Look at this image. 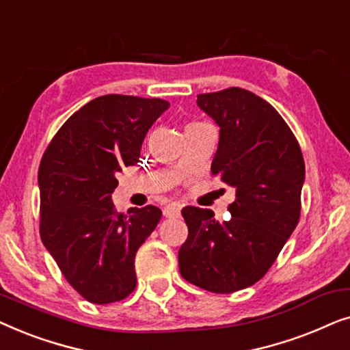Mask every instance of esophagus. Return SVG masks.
Here are the masks:
<instances>
[{
	"label": "esophagus",
	"instance_id": "obj_1",
	"mask_svg": "<svg viewBox=\"0 0 350 350\" xmlns=\"http://www.w3.org/2000/svg\"><path fill=\"white\" fill-rule=\"evenodd\" d=\"M181 212V205L180 204H169L164 207V217L167 218H174V217H180Z\"/></svg>",
	"mask_w": 350,
	"mask_h": 350
}]
</instances>
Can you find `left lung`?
Segmentation results:
<instances>
[{"mask_svg":"<svg viewBox=\"0 0 350 350\" xmlns=\"http://www.w3.org/2000/svg\"><path fill=\"white\" fill-rule=\"evenodd\" d=\"M198 107L219 127L213 174L236 189L231 218L185 207L188 239L180 272L212 293L252 286L269 271L298 224L306 169L301 148L279 113L250 90L198 95Z\"/></svg>","mask_w":350,"mask_h":350,"instance_id":"obj_1","label":"left lung"}]
</instances>
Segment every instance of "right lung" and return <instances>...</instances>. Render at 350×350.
Masks as SVG:
<instances>
[{
    "label": "right lung",
    "mask_w": 350,
    "mask_h": 350,
    "mask_svg": "<svg viewBox=\"0 0 350 350\" xmlns=\"http://www.w3.org/2000/svg\"><path fill=\"white\" fill-rule=\"evenodd\" d=\"M169 107L161 98L103 95L62 126L41 159V241L94 304L121 301L137 285L135 253L162 212L148 205L118 213L111 194L116 175L137 164L148 131Z\"/></svg>",
    "instance_id": "right-lung-1"
}]
</instances>
